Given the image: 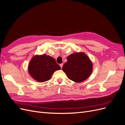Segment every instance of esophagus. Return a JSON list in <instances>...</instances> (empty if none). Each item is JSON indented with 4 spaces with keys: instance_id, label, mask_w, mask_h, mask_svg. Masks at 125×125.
Instances as JSON below:
<instances>
[{
    "instance_id": "obj_1",
    "label": "esophagus",
    "mask_w": 125,
    "mask_h": 125,
    "mask_svg": "<svg viewBox=\"0 0 125 125\" xmlns=\"http://www.w3.org/2000/svg\"><path fill=\"white\" fill-rule=\"evenodd\" d=\"M60 67H61V68H62V66H63V63L60 64Z\"/></svg>"
}]
</instances>
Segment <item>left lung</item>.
Segmentation results:
<instances>
[{"instance_id": "left-lung-1", "label": "left lung", "mask_w": 125, "mask_h": 125, "mask_svg": "<svg viewBox=\"0 0 125 125\" xmlns=\"http://www.w3.org/2000/svg\"><path fill=\"white\" fill-rule=\"evenodd\" d=\"M67 62L62 66V71L70 80L81 82L88 79L91 73L93 65L84 52H74L67 57Z\"/></svg>"}]
</instances>
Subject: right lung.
Here are the masks:
<instances>
[{"label": "right lung", "instance_id": "1", "mask_svg": "<svg viewBox=\"0 0 125 125\" xmlns=\"http://www.w3.org/2000/svg\"><path fill=\"white\" fill-rule=\"evenodd\" d=\"M60 69L54 58L45 54L34 56L28 66L30 75L40 82L49 80L54 72Z\"/></svg>", "mask_w": 125, "mask_h": 125}]
</instances>
